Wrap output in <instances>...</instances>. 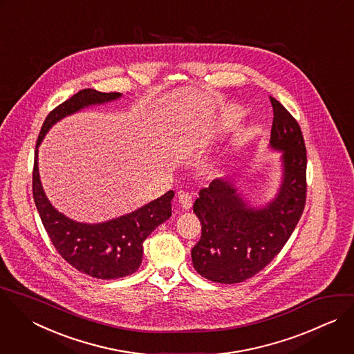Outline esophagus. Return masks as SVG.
<instances>
[{"label":"esophagus","instance_id":"obj_1","mask_svg":"<svg viewBox=\"0 0 354 354\" xmlns=\"http://www.w3.org/2000/svg\"><path fill=\"white\" fill-rule=\"evenodd\" d=\"M178 202L181 203V206L188 210L192 207V195L188 194V192H184V191H180L178 192Z\"/></svg>","mask_w":354,"mask_h":354}]
</instances>
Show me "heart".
Listing matches in <instances>:
<instances>
[{
    "instance_id": "1",
    "label": "heart",
    "mask_w": 354,
    "mask_h": 354,
    "mask_svg": "<svg viewBox=\"0 0 354 354\" xmlns=\"http://www.w3.org/2000/svg\"><path fill=\"white\" fill-rule=\"evenodd\" d=\"M238 118H239V112H236V111H234V112L228 113V115H227V120H225V124H227V126H231V124H234V123L238 120Z\"/></svg>"
}]
</instances>
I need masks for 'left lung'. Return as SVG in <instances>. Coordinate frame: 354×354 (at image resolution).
Instances as JSON below:
<instances>
[{"instance_id":"obj_1","label":"left lung","mask_w":354,"mask_h":354,"mask_svg":"<svg viewBox=\"0 0 354 354\" xmlns=\"http://www.w3.org/2000/svg\"><path fill=\"white\" fill-rule=\"evenodd\" d=\"M274 119L270 147L281 152L282 181L264 207L249 206L230 180L199 191L194 213L202 224L191 256L195 270L220 283H236L261 271L292 235L306 203V145L295 118L270 97Z\"/></svg>"}]
</instances>
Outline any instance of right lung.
<instances>
[{
  "label": "right lung",
  "mask_w": 354,
  "mask_h": 354,
  "mask_svg": "<svg viewBox=\"0 0 354 354\" xmlns=\"http://www.w3.org/2000/svg\"><path fill=\"white\" fill-rule=\"evenodd\" d=\"M120 97V93H100L91 88L79 91L46 118L35 152L33 198L53 245L76 270L100 279H116L138 270L144 241L171 216L174 192L167 191L145 206L105 223H77L58 212L48 201L39 174V147L48 130L61 119Z\"/></svg>",
  "instance_id": "add662e5"
}]
</instances>
